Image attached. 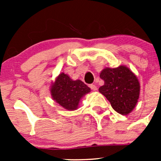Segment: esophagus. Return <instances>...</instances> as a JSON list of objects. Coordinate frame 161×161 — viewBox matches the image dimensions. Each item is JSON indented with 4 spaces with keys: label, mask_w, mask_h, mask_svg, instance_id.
<instances>
[{
    "label": "esophagus",
    "mask_w": 161,
    "mask_h": 161,
    "mask_svg": "<svg viewBox=\"0 0 161 161\" xmlns=\"http://www.w3.org/2000/svg\"><path fill=\"white\" fill-rule=\"evenodd\" d=\"M90 89L92 90H93V91H96V90H97V86H95V85H90Z\"/></svg>",
    "instance_id": "1"
}]
</instances>
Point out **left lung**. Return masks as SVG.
Instances as JSON below:
<instances>
[{"mask_svg":"<svg viewBox=\"0 0 161 161\" xmlns=\"http://www.w3.org/2000/svg\"><path fill=\"white\" fill-rule=\"evenodd\" d=\"M104 81L99 91L111 103L115 111L127 115L136 108L140 93V84L136 75L125 65L105 68L100 74Z\"/></svg>","mask_w":161,"mask_h":161,"instance_id":"1","label":"left lung"}]
</instances>
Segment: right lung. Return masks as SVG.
I'll return each mask as SVG.
<instances>
[{
  "label": "right lung",
  "instance_id": "right-lung-1",
  "mask_svg": "<svg viewBox=\"0 0 161 161\" xmlns=\"http://www.w3.org/2000/svg\"><path fill=\"white\" fill-rule=\"evenodd\" d=\"M52 99L68 111L79 108L81 99L90 92V88L79 79L72 80L69 75L61 72L50 86Z\"/></svg>",
  "mask_w": 161,
  "mask_h": 161
}]
</instances>
